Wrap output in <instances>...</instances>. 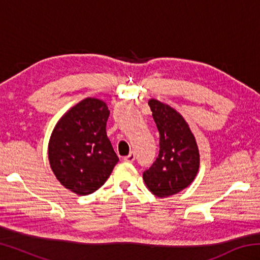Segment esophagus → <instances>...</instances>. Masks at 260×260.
I'll use <instances>...</instances> for the list:
<instances>
[{"label":"esophagus","mask_w":260,"mask_h":260,"mask_svg":"<svg viewBox=\"0 0 260 260\" xmlns=\"http://www.w3.org/2000/svg\"><path fill=\"white\" fill-rule=\"evenodd\" d=\"M124 160H125V161H129V162L134 161V160H135V153H134V152H131L128 156L124 157Z\"/></svg>","instance_id":"1"}]
</instances>
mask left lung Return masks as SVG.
<instances>
[{"label":"left lung","instance_id":"8db88e82","mask_svg":"<svg viewBox=\"0 0 260 260\" xmlns=\"http://www.w3.org/2000/svg\"><path fill=\"white\" fill-rule=\"evenodd\" d=\"M159 132V153L143 180L158 197L174 195L188 187L200 167L195 138L180 113L159 101L148 102Z\"/></svg>","mask_w":260,"mask_h":260}]
</instances>
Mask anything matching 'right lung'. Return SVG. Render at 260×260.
<instances>
[{
	"mask_svg": "<svg viewBox=\"0 0 260 260\" xmlns=\"http://www.w3.org/2000/svg\"><path fill=\"white\" fill-rule=\"evenodd\" d=\"M110 111L103 101L88 98L57 122L49 142V161L65 188L89 195L107 181L119 160L107 135Z\"/></svg>",
	"mask_w": 260,
	"mask_h": 260,
	"instance_id": "add662e5",
	"label": "right lung"
}]
</instances>
